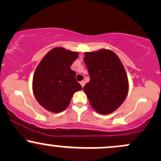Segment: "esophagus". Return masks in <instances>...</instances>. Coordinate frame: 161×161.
<instances>
[{
	"mask_svg": "<svg viewBox=\"0 0 161 161\" xmlns=\"http://www.w3.org/2000/svg\"><path fill=\"white\" fill-rule=\"evenodd\" d=\"M80 84H81V86H82V87L83 88V87H84V86H85V84H86V82H85V81H81Z\"/></svg>",
	"mask_w": 161,
	"mask_h": 161,
	"instance_id": "1",
	"label": "esophagus"
}]
</instances>
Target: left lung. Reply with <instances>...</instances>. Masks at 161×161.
I'll list each match as a JSON object with an SVG mask.
<instances>
[{
	"mask_svg": "<svg viewBox=\"0 0 161 161\" xmlns=\"http://www.w3.org/2000/svg\"><path fill=\"white\" fill-rule=\"evenodd\" d=\"M90 81L84 86L92 107L101 114H111L123 104L129 91L124 66L117 55L101 49L84 53Z\"/></svg>",
	"mask_w": 161,
	"mask_h": 161,
	"instance_id": "1",
	"label": "left lung"
}]
</instances>
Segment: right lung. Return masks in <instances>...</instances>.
Segmentation results:
<instances>
[{
	"mask_svg": "<svg viewBox=\"0 0 161 161\" xmlns=\"http://www.w3.org/2000/svg\"><path fill=\"white\" fill-rule=\"evenodd\" d=\"M78 52L55 47L47 53L37 66L32 80L33 94L44 108L60 113L69 106L72 97L82 87L70 66Z\"/></svg>",
	"mask_w": 161,
	"mask_h": 161,
	"instance_id": "1",
	"label": "right lung"
}]
</instances>
